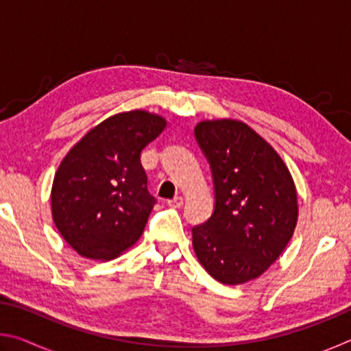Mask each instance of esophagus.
Returning a JSON list of instances; mask_svg holds the SVG:
<instances>
[{"mask_svg": "<svg viewBox=\"0 0 351 351\" xmlns=\"http://www.w3.org/2000/svg\"><path fill=\"white\" fill-rule=\"evenodd\" d=\"M167 204L170 207H176V209H178V207H181L184 204V199H182V197H175L173 199H169Z\"/></svg>", "mask_w": 351, "mask_h": 351, "instance_id": "esophagus-1", "label": "esophagus"}]
</instances>
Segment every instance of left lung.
I'll return each mask as SVG.
<instances>
[{
  "mask_svg": "<svg viewBox=\"0 0 351 351\" xmlns=\"http://www.w3.org/2000/svg\"><path fill=\"white\" fill-rule=\"evenodd\" d=\"M195 139L209 162L215 197L210 218L192 228L195 254L218 282L252 280L293 237V178L274 148L243 122H201Z\"/></svg>",
  "mask_w": 351,
  "mask_h": 351,
  "instance_id": "1",
  "label": "left lung"
}]
</instances>
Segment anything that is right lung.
<instances>
[{"label":"right lung","instance_id":"obj_1","mask_svg":"<svg viewBox=\"0 0 351 351\" xmlns=\"http://www.w3.org/2000/svg\"><path fill=\"white\" fill-rule=\"evenodd\" d=\"M167 125L147 111L111 116L83 136L52 184V218L68 245L86 258L111 260L144 232L156 198L141 153Z\"/></svg>","mask_w":351,"mask_h":351}]
</instances>
